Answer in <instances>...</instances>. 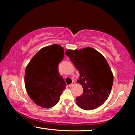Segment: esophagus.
Returning a JSON list of instances; mask_svg holds the SVG:
<instances>
[{
	"mask_svg": "<svg viewBox=\"0 0 135 135\" xmlns=\"http://www.w3.org/2000/svg\"><path fill=\"white\" fill-rule=\"evenodd\" d=\"M75 82H74V81H73V82H72V84H70L69 85V87H70V88H71V87H73V86H74V85H75Z\"/></svg>",
	"mask_w": 135,
	"mask_h": 135,
	"instance_id": "esophagus-1",
	"label": "esophagus"
}]
</instances>
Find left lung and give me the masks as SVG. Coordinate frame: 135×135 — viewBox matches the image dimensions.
<instances>
[{"mask_svg": "<svg viewBox=\"0 0 135 135\" xmlns=\"http://www.w3.org/2000/svg\"><path fill=\"white\" fill-rule=\"evenodd\" d=\"M66 55L80 73L77 82L82 86V95L76 98L81 109L91 110L101 106L108 98L113 84V74L103 55L91 47L68 50Z\"/></svg>", "mask_w": 135, "mask_h": 135, "instance_id": "obj_1", "label": "left lung"}]
</instances>
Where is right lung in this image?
<instances>
[{
	"label": "right lung",
	"instance_id": "1",
	"mask_svg": "<svg viewBox=\"0 0 135 135\" xmlns=\"http://www.w3.org/2000/svg\"><path fill=\"white\" fill-rule=\"evenodd\" d=\"M61 46L53 44L40 50L31 59L25 70L27 93L34 103L50 108L60 100L66 83L58 71V64L64 58Z\"/></svg>",
	"mask_w": 135,
	"mask_h": 135
}]
</instances>
